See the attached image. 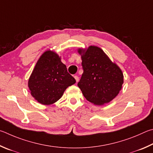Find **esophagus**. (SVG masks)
<instances>
[{"label":"esophagus","mask_w":153,"mask_h":153,"mask_svg":"<svg viewBox=\"0 0 153 153\" xmlns=\"http://www.w3.org/2000/svg\"><path fill=\"white\" fill-rule=\"evenodd\" d=\"M74 78L75 79V80H76V82L79 81V76H77V75H75V76H74Z\"/></svg>","instance_id":"1"}]
</instances>
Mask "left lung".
<instances>
[{
    "mask_svg": "<svg viewBox=\"0 0 153 153\" xmlns=\"http://www.w3.org/2000/svg\"><path fill=\"white\" fill-rule=\"evenodd\" d=\"M79 52L82 54L83 73L77 85L84 97L95 105L109 103L122 89V71L97 46H89L86 51L79 49Z\"/></svg>",
    "mask_w": 153,
    "mask_h": 153,
    "instance_id": "obj_1",
    "label": "left lung"
}]
</instances>
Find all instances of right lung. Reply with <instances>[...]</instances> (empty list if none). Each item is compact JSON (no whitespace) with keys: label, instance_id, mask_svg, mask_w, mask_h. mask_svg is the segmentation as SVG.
Wrapping results in <instances>:
<instances>
[{"label":"right lung","instance_id":"add662e5","mask_svg":"<svg viewBox=\"0 0 153 153\" xmlns=\"http://www.w3.org/2000/svg\"><path fill=\"white\" fill-rule=\"evenodd\" d=\"M76 82L57 53L46 51L37 61L28 81L31 94L39 103L50 105Z\"/></svg>","mask_w":153,"mask_h":153}]
</instances>
